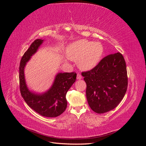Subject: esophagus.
<instances>
[{
  "label": "esophagus",
  "mask_w": 146,
  "mask_h": 146,
  "mask_svg": "<svg viewBox=\"0 0 146 146\" xmlns=\"http://www.w3.org/2000/svg\"><path fill=\"white\" fill-rule=\"evenodd\" d=\"M77 79H78V80H80V79H82V76H81V74H79V73H78V74H77Z\"/></svg>",
  "instance_id": "1"
}]
</instances>
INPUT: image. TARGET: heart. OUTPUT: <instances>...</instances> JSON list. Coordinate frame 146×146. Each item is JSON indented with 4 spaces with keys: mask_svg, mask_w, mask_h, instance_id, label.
I'll return each instance as SVG.
<instances>
[{
    "mask_svg": "<svg viewBox=\"0 0 146 146\" xmlns=\"http://www.w3.org/2000/svg\"><path fill=\"white\" fill-rule=\"evenodd\" d=\"M70 59L77 61L82 69H91L98 65L104 54V47L100 42L80 39L69 44L66 50Z\"/></svg>",
    "mask_w": 146,
    "mask_h": 146,
    "instance_id": "b5f03b06",
    "label": "heart"
}]
</instances>
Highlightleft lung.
Returning a JSON list of instances; mask_svg holds the SVG:
<instances>
[{"label":"left lung","mask_w":146,"mask_h":146,"mask_svg":"<svg viewBox=\"0 0 146 146\" xmlns=\"http://www.w3.org/2000/svg\"><path fill=\"white\" fill-rule=\"evenodd\" d=\"M82 75L86 83L88 104L97 113L113 110L125 96L128 77L125 61L121 53L104 57L94 68Z\"/></svg>","instance_id":"1"}]
</instances>
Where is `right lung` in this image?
Segmentation results:
<instances>
[{
    "label": "right lung",
    "mask_w": 146,
    "mask_h": 146,
    "mask_svg": "<svg viewBox=\"0 0 146 146\" xmlns=\"http://www.w3.org/2000/svg\"><path fill=\"white\" fill-rule=\"evenodd\" d=\"M43 40H35L22 57L19 66V86L22 97L29 107L40 115L54 117L62 114L67 107L66 95L72 84L76 82L75 72L59 73L50 90L42 94L30 92L25 84L24 70L26 63L38 50Z\"/></svg>",
    "instance_id": "1"
}]
</instances>
